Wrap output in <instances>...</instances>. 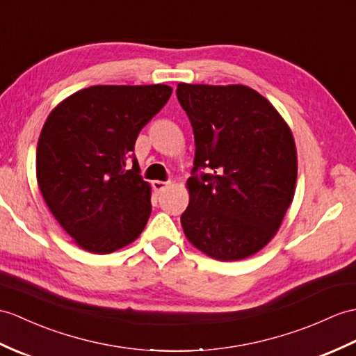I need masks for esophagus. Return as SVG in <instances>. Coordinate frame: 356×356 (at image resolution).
Here are the masks:
<instances>
[{"label": "esophagus", "instance_id": "1", "mask_svg": "<svg viewBox=\"0 0 356 356\" xmlns=\"http://www.w3.org/2000/svg\"><path fill=\"white\" fill-rule=\"evenodd\" d=\"M152 188H153V191H154V194L156 195H159V194H162L165 189L168 188V184L167 181H161V180H153L152 181Z\"/></svg>", "mask_w": 356, "mask_h": 356}]
</instances>
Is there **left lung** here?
<instances>
[{"instance_id":"obj_1","label":"left lung","mask_w":356,"mask_h":356,"mask_svg":"<svg viewBox=\"0 0 356 356\" xmlns=\"http://www.w3.org/2000/svg\"><path fill=\"white\" fill-rule=\"evenodd\" d=\"M194 131L186 238L213 259L238 261L276 235L294 197L297 153L273 104L244 85L179 83Z\"/></svg>"}]
</instances>
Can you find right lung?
<instances>
[{"mask_svg": "<svg viewBox=\"0 0 356 356\" xmlns=\"http://www.w3.org/2000/svg\"><path fill=\"white\" fill-rule=\"evenodd\" d=\"M167 85L90 86L63 100L40 131L36 176L54 218L88 252L112 253L152 213L135 143L167 104Z\"/></svg>", "mask_w": 356, "mask_h": 356, "instance_id": "1", "label": "right lung"}]
</instances>
